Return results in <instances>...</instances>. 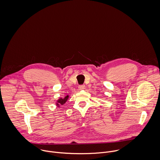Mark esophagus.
Here are the masks:
<instances>
[{"instance_id":"34e87169","label":"esophagus","mask_w":160,"mask_h":160,"mask_svg":"<svg viewBox=\"0 0 160 160\" xmlns=\"http://www.w3.org/2000/svg\"><path fill=\"white\" fill-rule=\"evenodd\" d=\"M85 85H80L78 86V88H79L80 90H83V89L85 88Z\"/></svg>"}]
</instances>
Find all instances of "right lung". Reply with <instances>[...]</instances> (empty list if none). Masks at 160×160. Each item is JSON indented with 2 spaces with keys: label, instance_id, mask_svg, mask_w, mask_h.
Listing matches in <instances>:
<instances>
[{
  "label": "right lung",
  "instance_id": "right-lung-1",
  "mask_svg": "<svg viewBox=\"0 0 160 160\" xmlns=\"http://www.w3.org/2000/svg\"><path fill=\"white\" fill-rule=\"evenodd\" d=\"M68 96H66L64 99H62V98H61V99H59L58 101H57V106H59V105H62V104H64L66 101H67V99H68Z\"/></svg>",
  "mask_w": 160,
  "mask_h": 160
}]
</instances>
